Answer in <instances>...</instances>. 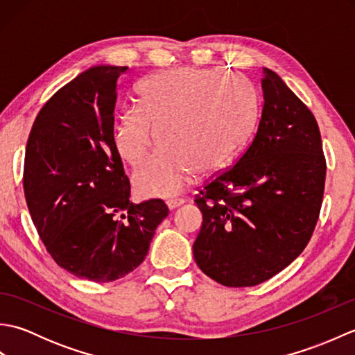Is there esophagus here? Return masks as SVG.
Returning a JSON list of instances; mask_svg holds the SVG:
<instances>
[{
    "label": "esophagus",
    "instance_id": "34e87169",
    "mask_svg": "<svg viewBox=\"0 0 355 355\" xmlns=\"http://www.w3.org/2000/svg\"><path fill=\"white\" fill-rule=\"evenodd\" d=\"M166 205H168V207L171 210H173V209H177V207H180L182 205H184V200L183 198H171V200L166 201Z\"/></svg>",
    "mask_w": 355,
    "mask_h": 355
}]
</instances>
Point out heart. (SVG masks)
I'll return each mask as SVG.
<instances>
[{"label": "heart", "instance_id": "heart-1", "mask_svg": "<svg viewBox=\"0 0 355 355\" xmlns=\"http://www.w3.org/2000/svg\"><path fill=\"white\" fill-rule=\"evenodd\" d=\"M137 103L119 119L117 148L131 166H140L159 132L163 149L134 177L139 189L155 195L177 193L195 169L207 173L230 160L258 117L252 87L223 70L157 74L139 85Z\"/></svg>", "mask_w": 355, "mask_h": 355}]
</instances>
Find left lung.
<instances>
[{"label": "left lung", "mask_w": 355, "mask_h": 355, "mask_svg": "<svg viewBox=\"0 0 355 355\" xmlns=\"http://www.w3.org/2000/svg\"><path fill=\"white\" fill-rule=\"evenodd\" d=\"M258 131L235 164L195 197L201 271L225 286L268 281L304 252L319 220L327 160L310 108L263 69Z\"/></svg>", "instance_id": "obj_1"}]
</instances>
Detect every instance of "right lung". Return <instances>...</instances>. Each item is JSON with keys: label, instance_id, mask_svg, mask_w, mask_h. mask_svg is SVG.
<instances>
[{"label": "right lung", "instance_id": "1", "mask_svg": "<svg viewBox=\"0 0 355 355\" xmlns=\"http://www.w3.org/2000/svg\"><path fill=\"white\" fill-rule=\"evenodd\" d=\"M126 71L94 67L58 89L26 148L22 184L37 235L59 267L93 282L137 268L169 214L160 198L130 201L114 140L117 84Z\"/></svg>", "mask_w": 355, "mask_h": 355}]
</instances>
